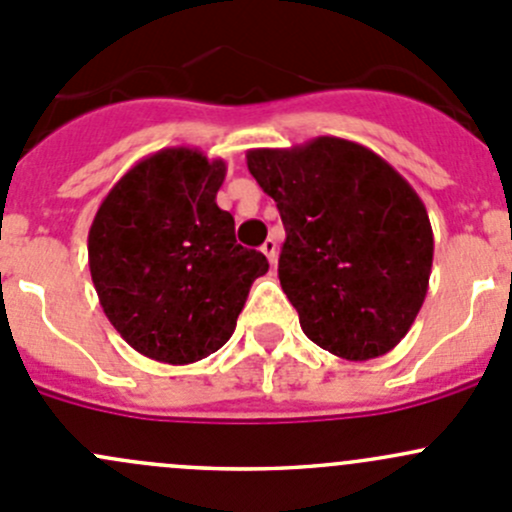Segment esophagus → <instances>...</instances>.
I'll use <instances>...</instances> for the list:
<instances>
[{"instance_id": "esophagus-1", "label": "esophagus", "mask_w": 512, "mask_h": 512, "mask_svg": "<svg viewBox=\"0 0 512 512\" xmlns=\"http://www.w3.org/2000/svg\"><path fill=\"white\" fill-rule=\"evenodd\" d=\"M260 250L265 252V257L270 260V265H277V242L272 240V237H267V240L262 242Z\"/></svg>"}]
</instances>
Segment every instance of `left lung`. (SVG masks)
<instances>
[{
  "label": "left lung",
  "instance_id": "1",
  "mask_svg": "<svg viewBox=\"0 0 512 512\" xmlns=\"http://www.w3.org/2000/svg\"><path fill=\"white\" fill-rule=\"evenodd\" d=\"M285 225L280 285L317 347L349 361L391 352L428 292L433 230L416 190L369 148L319 136L247 151Z\"/></svg>",
  "mask_w": 512,
  "mask_h": 512
}]
</instances>
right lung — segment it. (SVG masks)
Here are the masks:
<instances>
[{"label":"right lung","instance_id":"add662e5","mask_svg":"<svg viewBox=\"0 0 512 512\" xmlns=\"http://www.w3.org/2000/svg\"><path fill=\"white\" fill-rule=\"evenodd\" d=\"M225 160L163 148L103 198L89 230V267L103 312L148 359L193 364L232 337L267 257L237 245L215 198Z\"/></svg>","mask_w":512,"mask_h":512}]
</instances>
